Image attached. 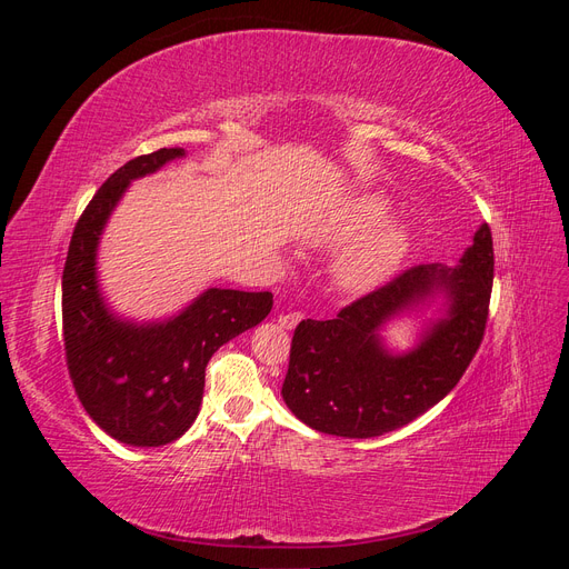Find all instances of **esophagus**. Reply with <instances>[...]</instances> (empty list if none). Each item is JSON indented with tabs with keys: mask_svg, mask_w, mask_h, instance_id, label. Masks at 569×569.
I'll return each instance as SVG.
<instances>
[{
	"mask_svg": "<svg viewBox=\"0 0 569 569\" xmlns=\"http://www.w3.org/2000/svg\"><path fill=\"white\" fill-rule=\"evenodd\" d=\"M301 318H303V316L297 313V311H295V313H280V316H278V325L284 327V330H295V327L301 322Z\"/></svg>",
	"mask_w": 569,
	"mask_h": 569,
	"instance_id": "esophagus-1",
	"label": "esophagus"
}]
</instances>
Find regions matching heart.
<instances>
[{"label":"heart","instance_id":"b5f03b06","mask_svg":"<svg viewBox=\"0 0 569 569\" xmlns=\"http://www.w3.org/2000/svg\"><path fill=\"white\" fill-rule=\"evenodd\" d=\"M385 197L363 192L341 203L311 234L313 244L339 247L351 242L337 258L335 280L343 291L360 295L380 287L403 263L410 234L401 220H386Z\"/></svg>","mask_w":569,"mask_h":569}]
</instances>
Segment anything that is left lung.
<instances>
[{"label":"left lung","instance_id":"left-lung-1","mask_svg":"<svg viewBox=\"0 0 569 569\" xmlns=\"http://www.w3.org/2000/svg\"><path fill=\"white\" fill-rule=\"evenodd\" d=\"M493 284V244L485 222L460 263L416 266L335 320H301L289 351L282 399L325 435L370 439L393 432L437 406L475 358L485 337ZM440 301L419 343L391 352L379 332L396 317Z\"/></svg>","mask_w":569,"mask_h":569}]
</instances>
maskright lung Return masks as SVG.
Returning a JSON list of instances; mask_svg holds the SVG:
<instances>
[{
    "mask_svg": "<svg viewBox=\"0 0 569 569\" xmlns=\"http://www.w3.org/2000/svg\"><path fill=\"white\" fill-rule=\"evenodd\" d=\"M184 159L159 149L128 161L99 187L80 216L63 268V341L78 399L104 432L128 446H163L199 416L206 363L272 308L270 291L211 287L163 320L118 316L101 295L97 251L132 180Z\"/></svg>",
    "mask_w": 569,
    "mask_h": 569,
    "instance_id": "right-lung-1",
    "label": "right lung"
}]
</instances>
